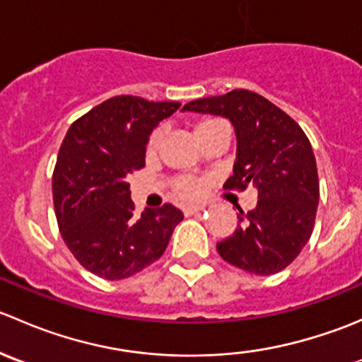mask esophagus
<instances>
[{
    "mask_svg": "<svg viewBox=\"0 0 362 362\" xmlns=\"http://www.w3.org/2000/svg\"><path fill=\"white\" fill-rule=\"evenodd\" d=\"M202 210H204L203 204H192V206H185L184 208V214L185 215H194V214H198V211H202Z\"/></svg>",
    "mask_w": 362,
    "mask_h": 362,
    "instance_id": "1",
    "label": "esophagus"
}]
</instances>
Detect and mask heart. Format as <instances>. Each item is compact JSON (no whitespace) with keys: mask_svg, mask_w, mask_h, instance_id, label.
<instances>
[{"mask_svg":"<svg viewBox=\"0 0 362 362\" xmlns=\"http://www.w3.org/2000/svg\"><path fill=\"white\" fill-rule=\"evenodd\" d=\"M214 122H217V119H203L202 122H198V126H196V134L202 133L204 127H208ZM160 141H163V129L158 127V129L152 131V134L148 136L147 151L148 152L158 151ZM171 189H173L175 196H178V198L182 199H196L203 191L202 184H199L198 180H194V178H187V177L175 178V180L171 182Z\"/></svg>","mask_w":362,"mask_h":362,"instance_id":"b5f03b06","label":"heart"}]
</instances>
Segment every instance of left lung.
I'll use <instances>...</instances> for the list:
<instances>
[{
    "mask_svg": "<svg viewBox=\"0 0 362 362\" xmlns=\"http://www.w3.org/2000/svg\"><path fill=\"white\" fill-rule=\"evenodd\" d=\"M182 110L231 120L236 160L224 189L257 191L254 210H240L238 228L217 243L224 261L254 275H275L308 243L319 204V175L312 145L294 119L261 94L235 89L203 98Z\"/></svg>",
    "mask_w": 362,
    "mask_h": 362,
    "instance_id": "left-lung-1",
    "label": "left lung"
}]
</instances>
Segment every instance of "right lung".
<instances>
[{
  "label": "right lung",
  "mask_w": 362,
  "mask_h": 362,
  "mask_svg": "<svg viewBox=\"0 0 362 362\" xmlns=\"http://www.w3.org/2000/svg\"><path fill=\"white\" fill-rule=\"evenodd\" d=\"M180 108L177 101L115 96L71 124L52 175L61 236L94 275L122 280L158 261L184 218L166 203L134 215L127 175L145 166L152 129Z\"/></svg>",
  "instance_id": "right-lung-1"
}]
</instances>
